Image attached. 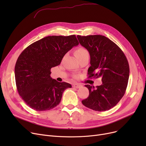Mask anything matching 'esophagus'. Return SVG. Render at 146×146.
Returning <instances> with one entry per match:
<instances>
[{
  "label": "esophagus",
  "instance_id": "1",
  "mask_svg": "<svg viewBox=\"0 0 146 146\" xmlns=\"http://www.w3.org/2000/svg\"><path fill=\"white\" fill-rule=\"evenodd\" d=\"M72 86H73V88H77V89H78V88H81V87H82V85H80V84H79V83H73V85H72Z\"/></svg>",
  "mask_w": 146,
  "mask_h": 146
}]
</instances>
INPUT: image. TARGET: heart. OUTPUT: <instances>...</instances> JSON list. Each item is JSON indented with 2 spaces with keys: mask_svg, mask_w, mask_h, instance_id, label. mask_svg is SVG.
Masks as SVG:
<instances>
[{
  "mask_svg": "<svg viewBox=\"0 0 146 146\" xmlns=\"http://www.w3.org/2000/svg\"><path fill=\"white\" fill-rule=\"evenodd\" d=\"M88 53V51L85 48L82 47H79L77 48L74 51V55L77 58L83 56V55H85Z\"/></svg>",
  "mask_w": 146,
  "mask_h": 146,
  "instance_id": "heart-1",
  "label": "heart"
}]
</instances>
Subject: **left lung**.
Masks as SVG:
<instances>
[{
    "label": "left lung",
    "mask_w": 146,
    "mask_h": 146,
    "mask_svg": "<svg viewBox=\"0 0 146 146\" xmlns=\"http://www.w3.org/2000/svg\"><path fill=\"white\" fill-rule=\"evenodd\" d=\"M90 57L89 78H101L102 84L95 88L86 85L89 96L83 105L96 111H105L115 106L125 94L129 79L128 60L121 48L101 35L77 36Z\"/></svg>",
    "instance_id": "left-lung-1"
}]
</instances>
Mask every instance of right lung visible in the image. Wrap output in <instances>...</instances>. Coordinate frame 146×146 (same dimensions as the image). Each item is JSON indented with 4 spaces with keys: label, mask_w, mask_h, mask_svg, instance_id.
I'll use <instances>...</instances> for the list:
<instances>
[{
    "label": "right lung",
    "mask_w": 146,
    "mask_h": 146,
    "mask_svg": "<svg viewBox=\"0 0 146 146\" xmlns=\"http://www.w3.org/2000/svg\"><path fill=\"white\" fill-rule=\"evenodd\" d=\"M79 42L76 35L48 36L29 45L19 55L15 67L18 93L34 110L44 111L58 105L70 84L52 79L51 68L58 66L66 54Z\"/></svg>",
    "instance_id": "obj_1"
}]
</instances>
